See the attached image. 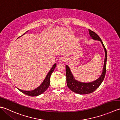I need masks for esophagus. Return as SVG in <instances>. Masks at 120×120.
I'll use <instances>...</instances> for the list:
<instances>
[{
  "instance_id": "34e87169",
  "label": "esophagus",
  "mask_w": 120,
  "mask_h": 120,
  "mask_svg": "<svg viewBox=\"0 0 120 120\" xmlns=\"http://www.w3.org/2000/svg\"><path fill=\"white\" fill-rule=\"evenodd\" d=\"M66 60H67L66 57L62 56V57H61L60 58L59 61H60V62H65V61Z\"/></svg>"
}]
</instances>
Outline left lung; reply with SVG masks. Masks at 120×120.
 <instances>
[{
	"mask_svg": "<svg viewBox=\"0 0 120 120\" xmlns=\"http://www.w3.org/2000/svg\"><path fill=\"white\" fill-rule=\"evenodd\" d=\"M89 31L92 39H93L94 40H95L100 41L102 46H103L105 52V62L103 70H102V72L101 77L96 80L94 81L89 83H83L75 80L74 78V76H73L71 72L69 67L67 65L66 66L67 86L69 87V89L71 91L75 93L81 95L90 94L95 91L100 86V85L101 84V83L103 81L106 72V64L107 59V52L106 49L98 35L96 33H95L94 31L91 30V29H89Z\"/></svg>",
	"mask_w": 120,
	"mask_h": 120,
	"instance_id": "obj_1",
	"label": "left lung"
}]
</instances>
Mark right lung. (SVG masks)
Returning <instances> with one entry per match:
<instances>
[{"mask_svg":"<svg viewBox=\"0 0 120 120\" xmlns=\"http://www.w3.org/2000/svg\"><path fill=\"white\" fill-rule=\"evenodd\" d=\"M24 34H24L23 35H24ZM56 64H54V65L53 66V67L50 69L49 72H48L47 75H46V77H45V79L44 80L43 82L41 83V84L37 88H36V89L32 90V91H23V90H20L18 89H18L19 90V91H20L21 92H22L23 93L25 94L26 95H27L28 96H37L41 94H42L43 93L45 92L46 90H47L50 84L51 75L52 74V72L54 71V70L55 68L56 67Z\"/></svg>","mask_w":120,"mask_h":120,"instance_id":"add662e5","label":"right lung"}]
</instances>
